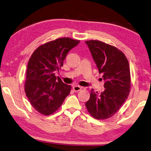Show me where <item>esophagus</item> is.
Masks as SVG:
<instances>
[{
    "instance_id": "34e87169",
    "label": "esophagus",
    "mask_w": 151,
    "mask_h": 151,
    "mask_svg": "<svg viewBox=\"0 0 151 151\" xmlns=\"http://www.w3.org/2000/svg\"><path fill=\"white\" fill-rule=\"evenodd\" d=\"M73 90L75 91H79L82 90V87L79 86H73Z\"/></svg>"
}]
</instances>
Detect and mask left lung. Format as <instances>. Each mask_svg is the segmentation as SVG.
Returning a JSON list of instances; mask_svg holds the SVG:
<instances>
[{
  "mask_svg": "<svg viewBox=\"0 0 151 151\" xmlns=\"http://www.w3.org/2000/svg\"><path fill=\"white\" fill-rule=\"evenodd\" d=\"M86 44L99 73L103 75L105 88L101 94L91 89L86 107L94 119H107L119 110L129 96L131 76L128 61L124 54L113 46L94 40L86 41Z\"/></svg>",
  "mask_w": 151,
  "mask_h": 151,
  "instance_id": "8db88e82",
  "label": "left lung"
}]
</instances>
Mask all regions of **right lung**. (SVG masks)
I'll use <instances>...</instances> for the list:
<instances>
[{
    "mask_svg": "<svg viewBox=\"0 0 151 151\" xmlns=\"http://www.w3.org/2000/svg\"><path fill=\"white\" fill-rule=\"evenodd\" d=\"M79 42L69 37L60 38L40 45L31 55L24 88L29 102L39 113H54L70 93L71 86L57 79L55 74L63 66L68 52Z\"/></svg>",
    "mask_w": 151,
    "mask_h": 151,
    "instance_id": "right-lung-1",
    "label": "right lung"
}]
</instances>
